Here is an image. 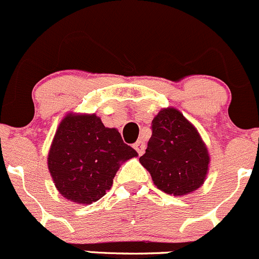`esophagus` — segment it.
I'll use <instances>...</instances> for the list:
<instances>
[{"mask_svg":"<svg viewBox=\"0 0 259 259\" xmlns=\"http://www.w3.org/2000/svg\"><path fill=\"white\" fill-rule=\"evenodd\" d=\"M134 149L138 151L139 155H143L144 151H145V141L139 139L137 143L134 144Z\"/></svg>","mask_w":259,"mask_h":259,"instance_id":"1","label":"esophagus"}]
</instances>
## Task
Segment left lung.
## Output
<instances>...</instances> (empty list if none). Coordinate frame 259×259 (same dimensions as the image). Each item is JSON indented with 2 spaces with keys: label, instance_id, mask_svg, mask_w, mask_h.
Masks as SVG:
<instances>
[{
  "label": "left lung",
  "instance_id": "obj_1",
  "mask_svg": "<svg viewBox=\"0 0 259 259\" xmlns=\"http://www.w3.org/2000/svg\"><path fill=\"white\" fill-rule=\"evenodd\" d=\"M151 129L148 149L139 161L157 189L174 196L200 189L208 172L209 154L197 129L175 108L161 109Z\"/></svg>",
  "mask_w": 259,
  "mask_h": 259
}]
</instances>
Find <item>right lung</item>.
Masks as SVG:
<instances>
[{"label":"right lung","mask_w":259,"mask_h":259,"mask_svg":"<svg viewBox=\"0 0 259 259\" xmlns=\"http://www.w3.org/2000/svg\"><path fill=\"white\" fill-rule=\"evenodd\" d=\"M138 152L115 127L95 114L68 113L59 122L48 152V170L63 197L91 205L107 194L122 162Z\"/></svg>","instance_id":"right-lung-1"}]
</instances>
